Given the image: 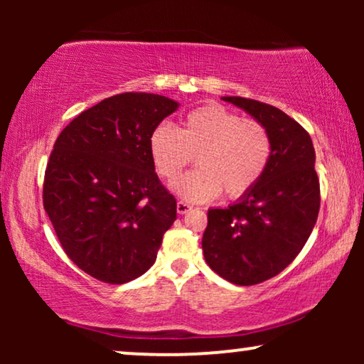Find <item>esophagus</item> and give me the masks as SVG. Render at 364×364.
Returning a JSON list of instances; mask_svg holds the SVG:
<instances>
[{"label": "esophagus", "mask_w": 364, "mask_h": 364, "mask_svg": "<svg viewBox=\"0 0 364 364\" xmlns=\"http://www.w3.org/2000/svg\"><path fill=\"white\" fill-rule=\"evenodd\" d=\"M192 210V207L188 205V203H186V202H177V213L178 215H186L187 212H191Z\"/></svg>", "instance_id": "obj_1"}]
</instances>
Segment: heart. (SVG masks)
I'll return each mask as SVG.
<instances>
[{"label":"heart","instance_id":"heart-1","mask_svg":"<svg viewBox=\"0 0 364 364\" xmlns=\"http://www.w3.org/2000/svg\"><path fill=\"white\" fill-rule=\"evenodd\" d=\"M154 167L173 181L197 154V168L172 183L182 200L210 202L220 196L238 198L250 192L272 159V137L257 121H247L218 104H205L183 117L181 131L159 124L149 137Z\"/></svg>","mask_w":364,"mask_h":364}]
</instances>
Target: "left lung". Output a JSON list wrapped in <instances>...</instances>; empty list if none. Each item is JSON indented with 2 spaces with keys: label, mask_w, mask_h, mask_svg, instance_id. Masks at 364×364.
Returning <instances> with one entry per match:
<instances>
[{
  "label": "left lung",
  "mask_w": 364,
  "mask_h": 364,
  "mask_svg": "<svg viewBox=\"0 0 364 364\" xmlns=\"http://www.w3.org/2000/svg\"><path fill=\"white\" fill-rule=\"evenodd\" d=\"M267 129L272 159L255 187L225 208H208L202 250L208 267L235 285H257L295 260L315 227L320 181L310 134L268 104L223 96Z\"/></svg>",
  "instance_id": "1"
}]
</instances>
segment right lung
Here are the masks:
<instances>
[{"instance_id": "add662e5", "label": "right lung", "mask_w": 364, "mask_h": 364, "mask_svg": "<svg viewBox=\"0 0 364 364\" xmlns=\"http://www.w3.org/2000/svg\"><path fill=\"white\" fill-rule=\"evenodd\" d=\"M178 106L159 94H117L74 117L54 142L44 210L87 275L121 285L156 262L177 202L159 181L149 137Z\"/></svg>"}]
</instances>
